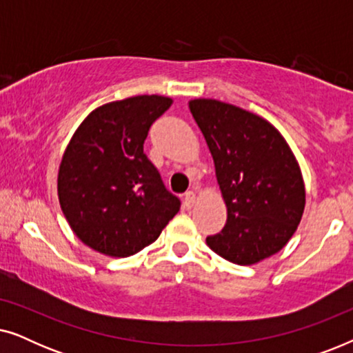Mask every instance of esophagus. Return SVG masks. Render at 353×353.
Segmentation results:
<instances>
[{
  "label": "esophagus",
  "instance_id": "1",
  "mask_svg": "<svg viewBox=\"0 0 353 353\" xmlns=\"http://www.w3.org/2000/svg\"><path fill=\"white\" fill-rule=\"evenodd\" d=\"M196 199H197L196 192L194 191H188L185 194V202H183V204H185L186 209H192V205L196 204Z\"/></svg>",
  "mask_w": 353,
  "mask_h": 353
}]
</instances>
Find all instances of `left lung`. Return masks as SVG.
<instances>
[{"label":"left lung","mask_w":353,"mask_h":353,"mask_svg":"<svg viewBox=\"0 0 353 353\" xmlns=\"http://www.w3.org/2000/svg\"><path fill=\"white\" fill-rule=\"evenodd\" d=\"M190 110L215 165L226 205L221 233L205 243L236 265H254L289 243L305 209V185L276 127L223 101L191 99Z\"/></svg>","instance_id":"obj_1"}]
</instances>
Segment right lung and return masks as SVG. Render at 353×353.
Returning a JSON list of instances; mask_svg holds the SVG:
<instances>
[{"instance_id":"right-lung-1","label":"right lung","mask_w":353,"mask_h":353,"mask_svg":"<svg viewBox=\"0 0 353 353\" xmlns=\"http://www.w3.org/2000/svg\"><path fill=\"white\" fill-rule=\"evenodd\" d=\"M173 103L159 94L103 104L79 125L57 173L65 220L85 245L128 257L152 244L180 210L143 151L154 120Z\"/></svg>"}]
</instances>
